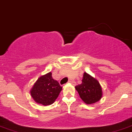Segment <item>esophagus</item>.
<instances>
[{
  "instance_id": "1",
  "label": "esophagus",
  "mask_w": 132,
  "mask_h": 132,
  "mask_svg": "<svg viewBox=\"0 0 132 132\" xmlns=\"http://www.w3.org/2000/svg\"><path fill=\"white\" fill-rule=\"evenodd\" d=\"M68 83H69V84H71L72 85H74V86H75V85H76V82L73 81V80H69V81H68Z\"/></svg>"
}]
</instances>
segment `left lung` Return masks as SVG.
<instances>
[{
    "label": "left lung",
    "instance_id": "8db88e82",
    "mask_svg": "<svg viewBox=\"0 0 132 132\" xmlns=\"http://www.w3.org/2000/svg\"><path fill=\"white\" fill-rule=\"evenodd\" d=\"M82 101L87 104L96 103L103 95L102 88L96 79L87 72H84L82 84L75 87Z\"/></svg>",
    "mask_w": 132,
    "mask_h": 132
}]
</instances>
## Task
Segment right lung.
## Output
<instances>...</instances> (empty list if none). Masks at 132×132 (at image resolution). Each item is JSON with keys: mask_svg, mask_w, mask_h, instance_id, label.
Here are the masks:
<instances>
[{"mask_svg": "<svg viewBox=\"0 0 132 132\" xmlns=\"http://www.w3.org/2000/svg\"><path fill=\"white\" fill-rule=\"evenodd\" d=\"M52 72L40 76L30 90L32 98L38 104L50 105L55 102L62 90V87L53 79Z\"/></svg>", "mask_w": 132, "mask_h": 132, "instance_id": "obj_1", "label": "right lung"}]
</instances>
